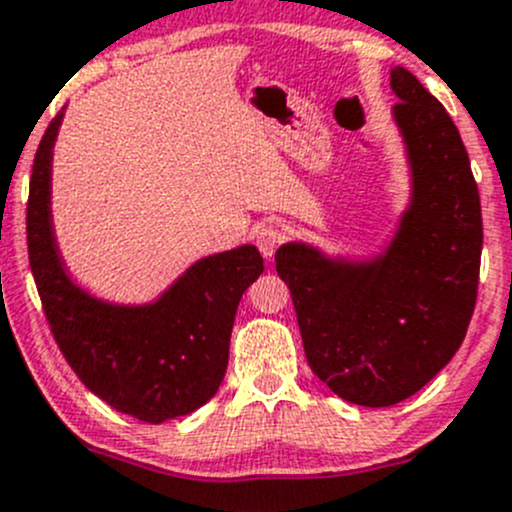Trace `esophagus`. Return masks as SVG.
Listing matches in <instances>:
<instances>
[{
  "mask_svg": "<svg viewBox=\"0 0 512 512\" xmlns=\"http://www.w3.org/2000/svg\"><path fill=\"white\" fill-rule=\"evenodd\" d=\"M283 239H286V234H283L281 226L273 224V221L271 224H263L261 229L256 231V246L266 258H271L278 249H281Z\"/></svg>",
  "mask_w": 512,
  "mask_h": 512,
  "instance_id": "obj_1",
  "label": "esophagus"
}]
</instances>
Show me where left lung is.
Masks as SVG:
<instances>
[{"mask_svg":"<svg viewBox=\"0 0 512 512\" xmlns=\"http://www.w3.org/2000/svg\"><path fill=\"white\" fill-rule=\"evenodd\" d=\"M392 91L414 194L387 254L342 263L305 244L276 254L310 370L360 407L404 402L449 365L481 271V197L461 135L407 68L392 71Z\"/></svg>","mask_w":512,"mask_h":512,"instance_id":"left-lung-1","label":"left lung"}]
</instances>
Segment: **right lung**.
I'll return each mask as SVG.
<instances>
[{"label":"right lung","mask_w":512,"mask_h":512,"mask_svg":"<svg viewBox=\"0 0 512 512\" xmlns=\"http://www.w3.org/2000/svg\"><path fill=\"white\" fill-rule=\"evenodd\" d=\"M63 113L34 157L26 244L36 291L56 345L96 397L147 424L187 416L217 394L229 362L234 315L263 273L256 246L194 263L157 303L108 305L73 286L51 229V150Z\"/></svg>","instance_id":"right-lung-1"}]
</instances>
